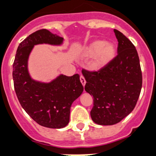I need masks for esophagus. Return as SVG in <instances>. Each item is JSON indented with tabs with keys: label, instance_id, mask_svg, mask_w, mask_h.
<instances>
[{
	"label": "esophagus",
	"instance_id": "34e87169",
	"mask_svg": "<svg viewBox=\"0 0 156 156\" xmlns=\"http://www.w3.org/2000/svg\"><path fill=\"white\" fill-rule=\"evenodd\" d=\"M80 82L82 83L83 86H85V84H86V80H85V78H84L83 76L81 75L80 77Z\"/></svg>",
	"mask_w": 156,
	"mask_h": 156
}]
</instances>
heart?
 <instances>
[{
	"mask_svg": "<svg viewBox=\"0 0 156 156\" xmlns=\"http://www.w3.org/2000/svg\"><path fill=\"white\" fill-rule=\"evenodd\" d=\"M115 47L111 43H104L103 41H94L86 47L84 54L87 56H93L91 67L94 69H101L106 66L115 55Z\"/></svg>",
	"mask_w": 156,
	"mask_h": 156,
	"instance_id": "obj_1",
	"label": "heart"
}]
</instances>
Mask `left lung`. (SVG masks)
I'll use <instances>...</instances> for the list:
<instances>
[{
  "label": "left lung",
  "mask_w": 156,
  "mask_h": 156,
  "mask_svg": "<svg viewBox=\"0 0 156 156\" xmlns=\"http://www.w3.org/2000/svg\"><path fill=\"white\" fill-rule=\"evenodd\" d=\"M118 42V55L98 71L83 69L85 90L93 96L90 116L101 125L120 122L133 111L141 86L142 74L135 45L121 31L114 29Z\"/></svg>",
  "instance_id": "obj_1"
}]
</instances>
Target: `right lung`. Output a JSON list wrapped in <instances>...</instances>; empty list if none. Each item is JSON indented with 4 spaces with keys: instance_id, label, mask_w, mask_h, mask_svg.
<instances>
[{
    "instance_id": "right-lung-1",
    "label": "right lung",
    "mask_w": 156,
    "mask_h": 156,
    "mask_svg": "<svg viewBox=\"0 0 156 156\" xmlns=\"http://www.w3.org/2000/svg\"><path fill=\"white\" fill-rule=\"evenodd\" d=\"M62 40L48 30H38L19 44L13 63L14 87L21 107L38 125L50 128L68 125L71 105L81 95L83 87L79 74L61 75L49 83L36 82L28 74L27 62L35 45H60Z\"/></svg>"
}]
</instances>
